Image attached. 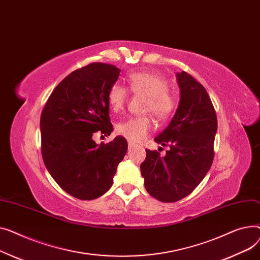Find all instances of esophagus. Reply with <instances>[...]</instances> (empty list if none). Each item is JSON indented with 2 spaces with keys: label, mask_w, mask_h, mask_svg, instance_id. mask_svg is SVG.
<instances>
[{
  "label": "esophagus",
  "mask_w": 260,
  "mask_h": 260,
  "mask_svg": "<svg viewBox=\"0 0 260 260\" xmlns=\"http://www.w3.org/2000/svg\"><path fill=\"white\" fill-rule=\"evenodd\" d=\"M128 147H129V150H131V149H133L135 146H134V144H132V143H128Z\"/></svg>",
  "instance_id": "1"
}]
</instances>
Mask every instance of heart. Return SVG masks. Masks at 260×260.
Returning a JSON list of instances; mask_svg holds the SVG:
<instances>
[{
	"label": "heart",
	"instance_id": "heart-1",
	"mask_svg": "<svg viewBox=\"0 0 260 260\" xmlns=\"http://www.w3.org/2000/svg\"><path fill=\"white\" fill-rule=\"evenodd\" d=\"M128 86L134 94H146L145 110L152 112L159 120L169 118L175 110V99L168 89L167 81L161 76L145 71H136L129 74ZM128 98L126 88L113 85L108 92V103L112 111L123 110ZM153 128V123L149 116L131 117L116 126V133L124 136L131 143H139L145 140Z\"/></svg>",
	"mask_w": 260,
	"mask_h": 260
}]
</instances>
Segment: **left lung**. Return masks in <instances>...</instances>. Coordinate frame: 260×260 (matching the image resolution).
I'll use <instances>...</instances> for the list:
<instances>
[{"label":"left lung","mask_w":260,"mask_h":260,"mask_svg":"<svg viewBox=\"0 0 260 260\" xmlns=\"http://www.w3.org/2000/svg\"><path fill=\"white\" fill-rule=\"evenodd\" d=\"M180 100L168 127L154 141L169 146L166 155L146 150L141 165L147 192L162 203L188 196L204 179L214 157L217 117L205 87L189 73H176Z\"/></svg>","instance_id":"obj_1"}]
</instances>
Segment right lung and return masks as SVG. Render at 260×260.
Masks as SVG:
<instances>
[{
  "mask_svg": "<svg viewBox=\"0 0 260 260\" xmlns=\"http://www.w3.org/2000/svg\"><path fill=\"white\" fill-rule=\"evenodd\" d=\"M120 70L92 63L74 70L60 82L41 115L42 156L56 184L68 194L91 201L108 191L128 144L116 136L98 145L93 134L110 135L108 92Z\"/></svg>",
  "mask_w": 260,
  "mask_h": 260,
  "instance_id": "add662e5",
  "label": "right lung"
}]
</instances>
